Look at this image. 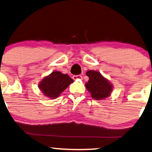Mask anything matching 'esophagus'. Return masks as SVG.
<instances>
[{
  "label": "esophagus",
  "mask_w": 152,
  "mask_h": 152,
  "mask_svg": "<svg viewBox=\"0 0 152 152\" xmlns=\"http://www.w3.org/2000/svg\"><path fill=\"white\" fill-rule=\"evenodd\" d=\"M72 78L74 80H80V79H82L83 77H82L81 75H74L72 77Z\"/></svg>",
  "instance_id": "obj_1"
}]
</instances>
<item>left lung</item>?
Returning <instances> with one entry per match:
<instances>
[{
    "instance_id": "1",
    "label": "left lung",
    "mask_w": 152,
    "mask_h": 152,
    "mask_svg": "<svg viewBox=\"0 0 152 152\" xmlns=\"http://www.w3.org/2000/svg\"><path fill=\"white\" fill-rule=\"evenodd\" d=\"M86 75L89 77V81L85 84V87L91 93L92 98L97 100H102L110 95L113 88L112 85L102 75L100 72L89 70Z\"/></svg>"
}]
</instances>
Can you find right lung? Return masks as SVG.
Here are the masks:
<instances>
[{"mask_svg":"<svg viewBox=\"0 0 152 152\" xmlns=\"http://www.w3.org/2000/svg\"><path fill=\"white\" fill-rule=\"evenodd\" d=\"M72 83L73 80L67 74L54 71L50 75L43 78L38 87L46 97L55 99Z\"/></svg>","mask_w":152,"mask_h":152,"instance_id":"right-lung-1","label":"right lung"}]
</instances>
